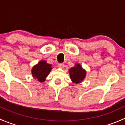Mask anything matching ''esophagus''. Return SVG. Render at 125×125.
Returning <instances> with one entry per match:
<instances>
[{"label": "esophagus", "instance_id": "34e87169", "mask_svg": "<svg viewBox=\"0 0 125 125\" xmlns=\"http://www.w3.org/2000/svg\"><path fill=\"white\" fill-rule=\"evenodd\" d=\"M64 64L63 63H59L58 64V66H59V68H64Z\"/></svg>", "mask_w": 125, "mask_h": 125}]
</instances>
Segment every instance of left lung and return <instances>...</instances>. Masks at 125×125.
Returning a JSON list of instances; mask_svg holds the SVG:
<instances>
[{
  "label": "left lung",
  "mask_w": 125,
  "mask_h": 125,
  "mask_svg": "<svg viewBox=\"0 0 125 125\" xmlns=\"http://www.w3.org/2000/svg\"><path fill=\"white\" fill-rule=\"evenodd\" d=\"M70 77L73 82L75 83L81 82L86 76V71L83 70L82 67L79 64H76L75 66L69 70Z\"/></svg>",
  "instance_id": "obj_1"
}]
</instances>
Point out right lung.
<instances>
[{"label":"right lung","instance_id":"right-lung-1","mask_svg":"<svg viewBox=\"0 0 125 125\" xmlns=\"http://www.w3.org/2000/svg\"><path fill=\"white\" fill-rule=\"evenodd\" d=\"M51 69V65L47 63L45 60H41L37 65L32 68V76L39 82H42L45 81V78L48 76Z\"/></svg>","mask_w":125,"mask_h":125}]
</instances>
